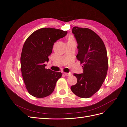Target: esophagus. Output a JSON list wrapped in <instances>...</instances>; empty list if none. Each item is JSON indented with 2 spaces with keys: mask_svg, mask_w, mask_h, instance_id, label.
Listing matches in <instances>:
<instances>
[{
  "mask_svg": "<svg viewBox=\"0 0 127 127\" xmlns=\"http://www.w3.org/2000/svg\"><path fill=\"white\" fill-rule=\"evenodd\" d=\"M64 74L65 76H69L71 75V72H68V73H67V72H64Z\"/></svg>",
  "mask_w": 127,
  "mask_h": 127,
  "instance_id": "34e87169",
  "label": "esophagus"
}]
</instances>
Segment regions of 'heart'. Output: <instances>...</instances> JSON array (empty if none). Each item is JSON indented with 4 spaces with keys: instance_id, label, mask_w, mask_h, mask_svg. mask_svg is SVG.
<instances>
[{
    "instance_id": "b5f03b06",
    "label": "heart",
    "mask_w": 127,
    "mask_h": 127,
    "mask_svg": "<svg viewBox=\"0 0 127 127\" xmlns=\"http://www.w3.org/2000/svg\"><path fill=\"white\" fill-rule=\"evenodd\" d=\"M71 39H72V38H71V37H70V40H71Z\"/></svg>"
}]
</instances>
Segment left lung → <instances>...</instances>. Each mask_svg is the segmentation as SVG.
Returning a JSON list of instances; mask_svg holds the SVG:
<instances>
[{
    "label": "left lung",
    "mask_w": 127,
    "mask_h": 127,
    "mask_svg": "<svg viewBox=\"0 0 127 127\" xmlns=\"http://www.w3.org/2000/svg\"><path fill=\"white\" fill-rule=\"evenodd\" d=\"M72 32L78 44L76 57L83 63V73L74 74L77 82L70 88L78 96L89 98L99 90L106 76L108 60L106 48L101 37L89 29L75 26Z\"/></svg>",
    "instance_id": "obj_1"
}]
</instances>
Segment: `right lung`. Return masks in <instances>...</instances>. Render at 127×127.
Returning <instances> with one entry per match:
<instances>
[{
	"instance_id": "right-lung-1",
	"label": "right lung",
	"mask_w": 127,
	"mask_h": 127,
	"mask_svg": "<svg viewBox=\"0 0 127 127\" xmlns=\"http://www.w3.org/2000/svg\"><path fill=\"white\" fill-rule=\"evenodd\" d=\"M67 34V31L59 29L42 28L25 41L21 53V68L26 89L33 96L43 98L54 91L62 74L45 69L44 63L49 61L55 42Z\"/></svg>"
}]
</instances>
